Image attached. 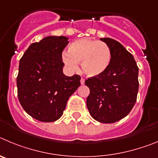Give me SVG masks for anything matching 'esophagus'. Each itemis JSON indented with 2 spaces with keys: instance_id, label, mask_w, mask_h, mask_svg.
Wrapping results in <instances>:
<instances>
[{
  "instance_id": "esophagus-1",
  "label": "esophagus",
  "mask_w": 158,
  "mask_h": 158,
  "mask_svg": "<svg viewBox=\"0 0 158 158\" xmlns=\"http://www.w3.org/2000/svg\"><path fill=\"white\" fill-rule=\"evenodd\" d=\"M80 82H81V84L83 85V84H84V83H85V79H83V78H81Z\"/></svg>"
}]
</instances>
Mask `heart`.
<instances>
[{
  "label": "heart",
  "instance_id": "obj_1",
  "mask_svg": "<svg viewBox=\"0 0 158 158\" xmlns=\"http://www.w3.org/2000/svg\"><path fill=\"white\" fill-rule=\"evenodd\" d=\"M112 52L109 45L103 42L82 38L73 41L69 45V52L62 54L67 68L76 70L81 62V69L89 77H98L106 72L110 64Z\"/></svg>",
  "mask_w": 158,
  "mask_h": 158
}]
</instances>
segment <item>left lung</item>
Instances as JSON below:
<instances>
[{"instance_id": "8db88e82", "label": "left lung", "mask_w": 158, "mask_h": 158, "mask_svg": "<svg viewBox=\"0 0 158 158\" xmlns=\"http://www.w3.org/2000/svg\"><path fill=\"white\" fill-rule=\"evenodd\" d=\"M109 46L112 59L107 70L85 81L89 88L86 106L90 116L103 123H115L127 116L137 99L139 68L134 56L113 38H100Z\"/></svg>"}]
</instances>
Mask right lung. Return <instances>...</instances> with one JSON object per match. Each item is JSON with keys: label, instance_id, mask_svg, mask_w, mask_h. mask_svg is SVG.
<instances>
[{"label": "right lung", "instance_id": "add662e5", "mask_svg": "<svg viewBox=\"0 0 158 158\" xmlns=\"http://www.w3.org/2000/svg\"><path fill=\"white\" fill-rule=\"evenodd\" d=\"M65 36H48L30 45L19 60L17 90L27 114L42 122H53L63 115L69 97L80 86L78 75L63 73Z\"/></svg>", "mask_w": 158, "mask_h": 158}]
</instances>
